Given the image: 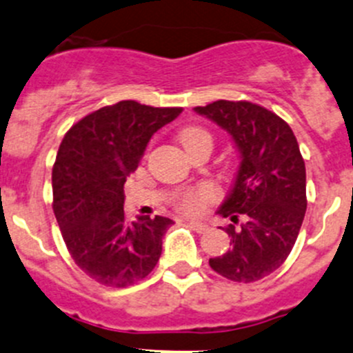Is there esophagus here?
I'll return each instance as SVG.
<instances>
[{
  "instance_id": "34e87169",
  "label": "esophagus",
  "mask_w": 353,
  "mask_h": 353,
  "mask_svg": "<svg viewBox=\"0 0 353 353\" xmlns=\"http://www.w3.org/2000/svg\"><path fill=\"white\" fill-rule=\"evenodd\" d=\"M188 224H190V228L194 229L196 232H205L208 229V225L203 224V222H200V221H190Z\"/></svg>"
}]
</instances>
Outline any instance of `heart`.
I'll list each match as a JSON object with an SVG mask.
<instances>
[{"instance_id":"heart-1","label":"heart","mask_w":353,"mask_h":353,"mask_svg":"<svg viewBox=\"0 0 353 353\" xmlns=\"http://www.w3.org/2000/svg\"><path fill=\"white\" fill-rule=\"evenodd\" d=\"M181 143L184 148H191V146L198 145V143H212V136L207 129L200 128V125H191L181 131L179 134ZM219 198V191L210 184H200V186L188 190L181 193L176 200L177 210L184 212L190 215H198L205 210L210 203H214Z\"/></svg>"}]
</instances>
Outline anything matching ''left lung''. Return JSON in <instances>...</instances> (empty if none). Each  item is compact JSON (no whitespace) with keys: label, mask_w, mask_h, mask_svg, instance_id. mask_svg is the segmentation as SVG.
I'll return each instance as SVG.
<instances>
[{"label":"left lung","mask_w":353,"mask_h":353,"mask_svg":"<svg viewBox=\"0 0 353 353\" xmlns=\"http://www.w3.org/2000/svg\"><path fill=\"white\" fill-rule=\"evenodd\" d=\"M194 112L229 132L241 155L234 188L221 214L237 223L225 228L231 248L208 260L217 274L253 283L283 265L296 241L307 210L305 162L292 128L252 101L219 100Z\"/></svg>","instance_id":"8db88e82"}]
</instances>
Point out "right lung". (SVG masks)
Listing matches in <instances>:
<instances>
[{
	"mask_svg": "<svg viewBox=\"0 0 353 353\" xmlns=\"http://www.w3.org/2000/svg\"><path fill=\"white\" fill-rule=\"evenodd\" d=\"M181 112L124 100L82 117L61 139L51 172L54 217L77 268L100 285L131 286L159 262L174 222L162 215L129 222L124 184L150 138Z\"/></svg>",
	"mask_w": 353,
	"mask_h": 353,
	"instance_id": "add662e5",
	"label": "right lung"
}]
</instances>
